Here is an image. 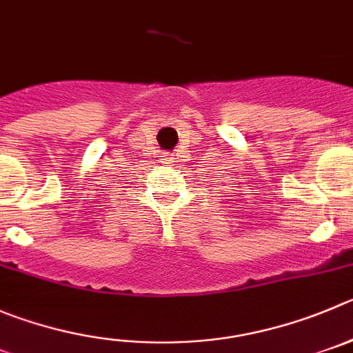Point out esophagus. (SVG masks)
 <instances>
[{"label":"esophagus","mask_w":353,"mask_h":353,"mask_svg":"<svg viewBox=\"0 0 353 353\" xmlns=\"http://www.w3.org/2000/svg\"><path fill=\"white\" fill-rule=\"evenodd\" d=\"M161 160H163V163H172L174 157L170 153H163V158H161Z\"/></svg>","instance_id":"obj_1"}]
</instances>
